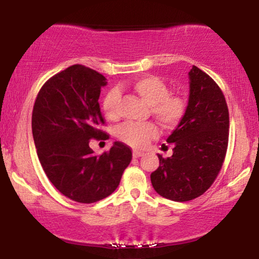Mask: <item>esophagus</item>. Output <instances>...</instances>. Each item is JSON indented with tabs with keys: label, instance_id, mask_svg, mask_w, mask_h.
<instances>
[{
	"label": "esophagus",
	"instance_id": "34e87169",
	"mask_svg": "<svg viewBox=\"0 0 259 259\" xmlns=\"http://www.w3.org/2000/svg\"><path fill=\"white\" fill-rule=\"evenodd\" d=\"M144 153L141 151H138V150H134L133 151V157L134 158H139V157H141V155H143Z\"/></svg>",
	"mask_w": 259,
	"mask_h": 259
}]
</instances>
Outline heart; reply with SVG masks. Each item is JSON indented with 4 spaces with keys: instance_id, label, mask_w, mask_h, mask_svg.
<instances>
[{
    "instance_id": "obj_1",
    "label": "heart",
    "mask_w": 259,
    "mask_h": 259,
    "mask_svg": "<svg viewBox=\"0 0 259 259\" xmlns=\"http://www.w3.org/2000/svg\"><path fill=\"white\" fill-rule=\"evenodd\" d=\"M133 91L150 106L151 114L166 127L179 125L187 112V100L183 95L169 93V87L164 80L155 75H141L131 82ZM120 93L111 90L102 101V111L109 119L118 118ZM157 133L153 123L128 122L118 130V137L123 143L134 147L146 145Z\"/></svg>"
}]
</instances>
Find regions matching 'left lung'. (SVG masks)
Here are the masks:
<instances>
[{
  "instance_id": "1",
  "label": "left lung",
  "mask_w": 259,
  "mask_h": 259,
  "mask_svg": "<svg viewBox=\"0 0 259 259\" xmlns=\"http://www.w3.org/2000/svg\"><path fill=\"white\" fill-rule=\"evenodd\" d=\"M189 77L187 112L166 140L173 145V154H158L159 167L151 175L154 190L175 201L192 200L210 189L229 143V109L222 90L196 66Z\"/></svg>"
}]
</instances>
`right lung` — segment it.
<instances>
[{
    "mask_svg": "<svg viewBox=\"0 0 259 259\" xmlns=\"http://www.w3.org/2000/svg\"><path fill=\"white\" fill-rule=\"evenodd\" d=\"M106 77L74 65L52 76L35 100L31 130L38 160L51 183L69 199L91 204L112 194L132 160L127 145L115 141L97 155L91 139L107 140L99 97Z\"/></svg>",
    "mask_w": 259,
    "mask_h": 259,
    "instance_id": "obj_1",
    "label": "right lung"
}]
</instances>
